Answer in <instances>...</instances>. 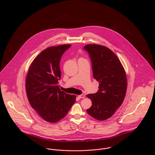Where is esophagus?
Wrapping results in <instances>:
<instances>
[{
    "label": "esophagus",
    "instance_id": "obj_1",
    "mask_svg": "<svg viewBox=\"0 0 155 155\" xmlns=\"http://www.w3.org/2000/svg\"><path fill=\"white\" fill-rule=\"evenodd\" d=\"M78 97L79 98H80V99H81V98H84V97H85V95H84V94H82V95H78Z\"/></svg>",
    "mask_w": 155,
    "mask_h": 155
}]
</instances>
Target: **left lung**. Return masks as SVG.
I'll list each match as a JSON object with an SVG mask.
<instances>
[{
	"instance_id": "8db88e82",
	"label": "left lung",
	"mask_w": 155,
	"mask_h": 155,
	"mask_svg": "<svg viewBox=\"0 0 155 155\" xmlns=\"http://www.w3.org/2000/svg\"><path fill=\"white\" fill-rule=\"evenodd\" d=\"M92 62L93 77L99 82L98 92L87 96L92 101L87 110L92 117L104 121L111 117L123 102L127 81L124 68L117 56L108 48L99 45H87Z\"/></svg>"
}]
</instances>
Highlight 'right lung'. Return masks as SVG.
<instances>
[{"mask_svg":"<svg viewBox=\"0 0 155 155\" xmlns=\"http://www.w3.org/2000/svg\"><path fill=\"white\" fill-rule=\"evenodd\" d=\"M71 45L51 46L33 60L25 80L26 93L31 107L46 121L54 123L64 118L76 96L60 90V61Z\"/></svg>","mask_w":155,"mask_h":155,"instance_id":"add662e5","label":"right lung"}]
</instances>
